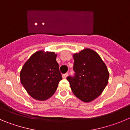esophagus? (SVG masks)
Masks as SVG:
<instances>
[{
	"instance_id": "34e87169",
	"label": "esophagus",
	"mask_w": 130,
	"mask_h": 130,
	"mask_svg": "<svg viewBox=\"0 0 130 130\" xmlns=\"http://www.w3.org/2000/svg\"><path fill=\"white\" fill-rule=\"evenodd\" d=\"M68 75V73H64V74H63V75H62V77L63 78H66V77H67Z\"/></svg>"
}]
</instances>
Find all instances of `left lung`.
Returning a JSON list of instances; mask_svg holds the SVG:
<instances>
[{"label": "left lung", "mask_w": 130, "mask_h": 130, "mask_svg": "<svg viewBox=\"0 0 130 130\" xmlns=\"http://www.w3.org/2000/svg\"><path fill=\"white\" fill-rule=\"evenodd\" d=\"M74 76H68L71 89L84 102L95 100L104 91L109 80L107 68L99 55L90 49H85L73 55Z\"/></svg>", "instance_id": "8db88e82"}]
</instances>
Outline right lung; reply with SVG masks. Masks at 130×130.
Listing matches in <instances>:
<instances>
[{
	"instance_id": "obj_1",
	"label": "right lung",
	"mask_w": 130,
	"mask_h": 130,
	"mask_svg": "<svg viewBox=\"0 0 130 130\" xmlns=\"http://www.w3.org/2000/svg\"><path fill=\"white\" fill-rule=\"evenodd\" d=\"M54 52L39 51L33 54L20 72L21 83L28 94L37 100H46L57 90L62 75Z\"/></svg>"
}]
</instances>
